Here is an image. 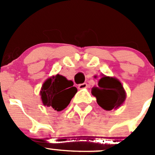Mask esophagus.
I'll use <instances>...</instances> for the list:
<instances>
[{
	"mask_svg": "<svg viewBox=\"0 0 155 155\" xmlns=\"http://www.w3.org/2000/svg\"><path fill=\"white\" fill-rule=\"evenodd\" d=\"M86 87H87V83H82V84H78L79 89H83V88H86Z\"/></svg>",
	"mask_w": 155,
	"mask_h": 155,
	"instance_id": "obj_1",
	"label": "esophagus"
}]
</instances>
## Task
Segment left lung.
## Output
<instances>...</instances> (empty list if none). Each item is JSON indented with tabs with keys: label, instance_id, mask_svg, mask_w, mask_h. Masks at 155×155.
I'll return each instance as SVG.
<instances>
[{
	"label": "left lung",
	"instance_id": "obj_1",
	"mask_svg": "<svg viewBox=\"0 0 155 155\" xmlns=\"http://www.w3.org/2000/svg\"><path fill=\"white\" fill-rule=\"evenodd\" d=\"M91 94L96 98L97 103L105 110L116 109L124 103L126 92L117 79L103 76L98 80V86L91 88Z\"/></svg>",
	"mask_w": 155,
	"mask_h": 155
}]
</instances>
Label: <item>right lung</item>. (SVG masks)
Here are the masks:
<instances>
[{"instance_id": "obj_1", "label": "right lung", "mask_w": 155, "mask_h": 155, "mask_svg": "<svg viewBox=\"0 0 155 155\" xmlns=\"http://www.w3.org/2000/svg\"><path fill=\"white\" fill-rule=\"evenodd\" d=\"M74 83L62 75H56L45 81L40 91L42 103L60 112L65 109L78 91Z\"/></svg>"}]
</instances>
